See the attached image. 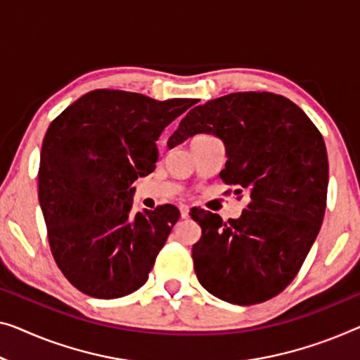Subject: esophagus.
I'll return each mask as SVG.
<instances>
[{
    "mask_svg": "<svg viewBox=\"0 0 360 360\" xmlns=\"http://www.w3.org/2000/svg\"><path fill=\"white\" fill-rule=\"evenodd\" d=\"M179 212L181 218H189V207L187 205H179Z\"/></svg>",
    "mask_w": 360,
    "mask_h": 360,
    "instance_id": "34e87169",
    "label": "esophagus"
}]
</instances>
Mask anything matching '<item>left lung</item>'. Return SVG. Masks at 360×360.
I'll list each match as a JSON object with an SVG mask.
<instances>
[{
	"instance_id": "1",
	"label": "left lung",
	"mask_w": 360,
	"mask_h": 360,
	"mask_svg": "<svg viewBox=\"0 0 360 360\" xmlns=\"http://www.w3.org/2000/svg\"><path fill=\"white\" fill-rule=\"evenodd\" d=\"M195 134L221 139L228 162L219 178L248 189L250 197L243 214L228 223L217 213L192 210L202 228L192 248L195 275L226 302H265L296 278L323 221V137L297 105L270 92L229 94L195 106L168 147Z\"/></svg>"
}]
</instances>
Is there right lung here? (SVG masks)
Here are the masks:
<instances>
[{"label": "right lung", "instance_id": "1", "mask_svg": "<svg viewBox=\"0 0 360 360\" xmlns=\"http://www.w3.org/2000/svg\"><path fill=\"white\" fill-rule=\"evenodd\" d=\"M195 103L100 89L48 127L39 200L51 254L79 291L116 299L148 280L179 210L162 205L134 213L132 182L152 173L163 129Z\"/></svg>", "mask_w": 360, "mask_h": 360}]
</instances>
